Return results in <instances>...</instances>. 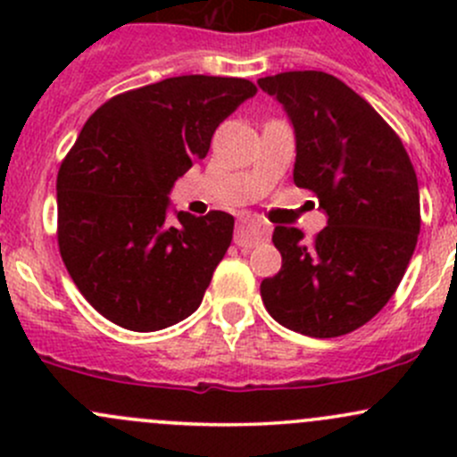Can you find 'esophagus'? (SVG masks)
I'll list each match as a JSON object with an SVG mask.
<instances>
[{
	"instance_id": "obj_1",
	"label": "esophagus",
	"mask_w": 457,
	"mask_h": 457,
	"mask_svg": "<svg viewBox=\"0 0 457 457\" xmlns=\"http://www.w3.org/2000/svg\"><path fill=\"white\" fill-rule=\"evenodd\" d=\"M270 234H271L270 225L252 220V223H238L234 241H237V245H241V247H252V245H258V243L267 241V238H270Z\"/></svg>"
}]
</instances>
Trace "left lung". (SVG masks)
<instances>
[{
	"instance_id": "left-lung-1",
	"label": "left lung",
	"mask_w": 457,
	"mask_h": 457,
	"mask_svg": "<svg viewBox=\"0 0 457 457\" xmlns=\"http://www.w3.org/2000/svg\"><path fill=\"white\" fill-rule=\"evenodd\" d=\"M258 86L294 126V183L327 214L312 243L276 225L283 265L261 283L262 305L298 334L345 336L389 303L407 271L420 234L416 170L389 123L334 75L292 71Z\"/></svg>"
}]
</instances>
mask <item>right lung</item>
I'll return each instance as SVG.
<instances>
[{
  "label": "right lung",
  "instance_id": "1",
  "mask_svg": "<svg viewBox=\"0 0 457 457\" xmlns=\"http://www.w3.org/2000/svg\"><path fill=\"white\" fill-rule=\"evenodd\" d=\"M256 86L183 75L121 92L92 112L57 174L63 265L101 316L156 331L195 314L223 261L234 216L177 212L174 181L203 159L220 121Z\"/></svg>",
  "mask_w": 457,
  "mask_h": 457
}]
</instances>
